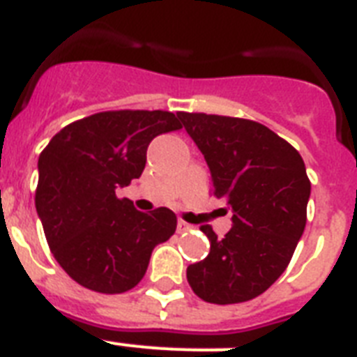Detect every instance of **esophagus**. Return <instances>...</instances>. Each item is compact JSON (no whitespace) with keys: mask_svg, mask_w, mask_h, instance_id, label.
Listing matches in <instances>:
<instances>
[{"mask_svg":"<svg viewBox=\"0 0 357 357\" xmlns=\"http://www.w3.org/2000/svg\"><path fill=\"white\" fill-rule=\"evenodd\" d=\"M191 228H193V226L184 222V220H178V222H176V231H178V234H185V231H190Z\"/></svg>","mask_w":357,"mask_h":357,"instance_id":"esophagus-1","label":"esophagus"}]
</instances>
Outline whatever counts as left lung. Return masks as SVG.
Wrapping results in <instances>:
<instances>
[{
    "label": "left lung",
    "instance_id": "1",
    "mask_svg": "<svg viewBox=\"0 0 357 357\" xmlns=\"http://www.w3.org/2000/svg\"><path fill=\"white\" fill-rule=\"evenodd\" d=\"M210 167L213 193L231 210V229L210 253L188 266V282L215 305L250 301L287 270L306 225L310 181L301 155L272 129L252 120L178 113Z\"/></svg>",
    "mask_w": 357,
    "mask_h": 357
}]
</instances>
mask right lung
<instances>
[{"mask_svg":"<svg viewBox=\"0 0 357 357\" xmlns=\"http://www.w3.org/2000/svg\"><path fill=\"white\" fill-rule=\"evenodd\" d=\"M181 128L169 111H105L69 123L41 151L38 217L52 255L78 284L131 290L155 246L175 234L172 210L144 213L116 190L142 175L153 138Z\"/></svg>","mask_w":357,"mask_h":357,"instance_id":"add662e5","label":"right lung"}]
</instances>
